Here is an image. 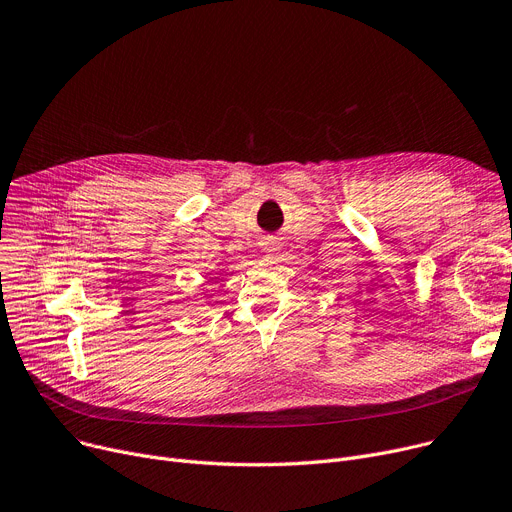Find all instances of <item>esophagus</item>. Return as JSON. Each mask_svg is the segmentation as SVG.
Listing matches in <instances>:
<instances>
[{"label": "esophagus", "instance_id": "1", "mask_svg": "<svg viewBox=\"0 0 512 512\" xmlns=\"http://www.w3.org/2000/svg\"><path fill=\"white\" fill-rule=\"evenodd\" d=\"M267 251H276V249H274V245H269V247H267Z\"/></svg>", "mask_w": 512, "mask_h": 512}]
</instances>
